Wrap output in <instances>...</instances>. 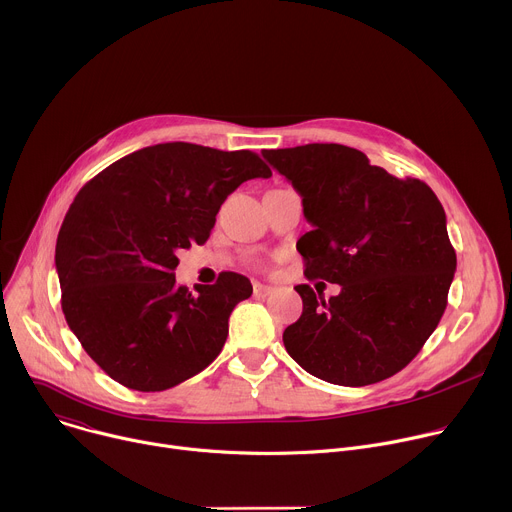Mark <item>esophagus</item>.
<instances>
[{
    "label": "esophagus",
    "mask_w": 512,
    "mask_h": 512,
    "mask_svg": "<svg viewBox=\"0 0 512 512\" xmlns=\"http://www.w3.org/2000/svg\"><path fill=\"white\" fill-rule=\"evenodd\" d=\"M275 289L271 287V285H265V283H259V281H255L253 283V295L255 297H267V295H271Z\"/></svg>",
    "instance_id": "esophagus-1"
}]
</instances>
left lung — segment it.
<instances>
[{"label": "left lung", "instance_id": "obj_1", "mask_svg": "<svg viewBox=\"0 0 512 512\" xmlns=\"http://www.w3.org/2000/svg\"><path fill=\"white\" fill-rule=\"evenodd\" d=\"M301 195L311 231L297 241L301 317L283 331L311 376L368 386L406 368L436 329L456 271L446 213L418 179H396L344 144L263 150ZM343 291L322 299V281Z\"/></svg>", "mask_w": 512, "mask_h": 512}]
</instances>
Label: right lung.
Here are the masks:
<instances>
[{
  "mask_svg": "<svg viewBox=\"0 0 512 512\" xmlns=\"http://www.w3.org/2000/svg\"><path fill=\"white\" fill-rule=\"evenodd\" d=\"M269 177L251 150L164 142L112 162L82 187L56 243L62 311L112 380L160 392L221 354L229 315L251 297V281L221 273L195 295L177 285V253L209 239L241 183Z\"/></svg>",
  "mask_w": 512,
  "mask_h": 512,
  "instance_id": "right-lung-1",
  "label": "right lung"
}]
</instances>
